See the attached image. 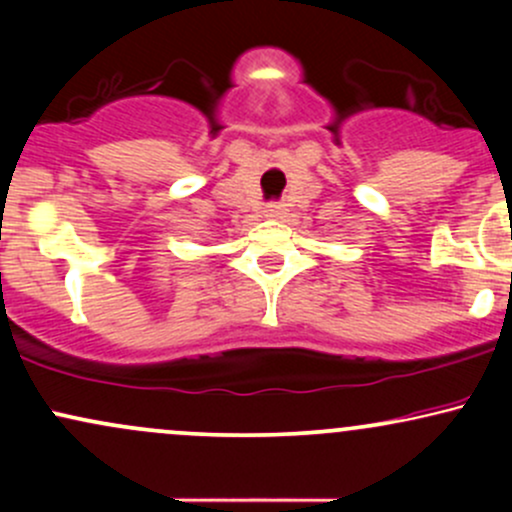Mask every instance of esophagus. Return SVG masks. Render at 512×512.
<instances>
[{
  "label": "esophagus",
  "mask_w": 512,
  "mask_h": 512,
  "mask_svg": "<svg viewBox=\"0 0 512 512\" xmlns=\"http://www.w3.org/2000/svg\"><path fill=\"white\" fill-rule=\"evenodd\" d=\"M264 214H267V216H284V207H281V204H267Z\"/></svg>",
  "instance_id": "obj_1"
}]
</instances>
